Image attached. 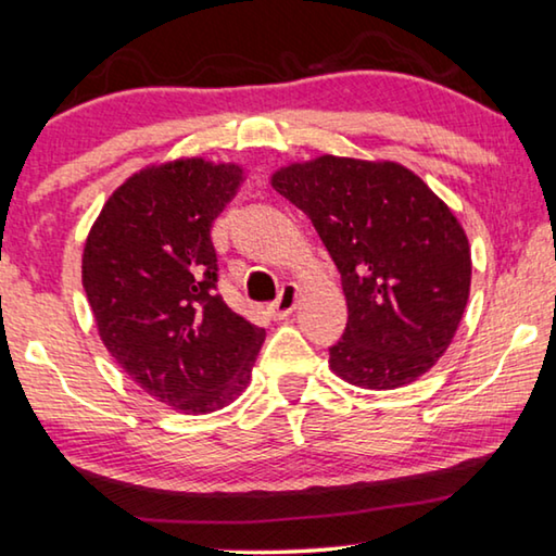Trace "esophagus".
<instances>
[{"mask_svg":"<svg viewBox=\"0 0 556 556\" xmlns=\"http://www.w3.org/2000/svg\"><path fill=\"white\" fill-rule=\"evenodd\" d=\"M295 301H298V286L288 283V286L280 288V295H278V301L268 307L270 318H273V320H283V318H288V315L293 313Z\"/></svg>","mask_w":556,"mask_h":556,"instance_id":"obj_1","label":"esophagus"}]
</instances>
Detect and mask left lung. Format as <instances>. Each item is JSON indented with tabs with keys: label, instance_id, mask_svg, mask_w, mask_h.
Returning a JSON list of instances; mask_svg holds the SVG:
<instances>
[{
	"label": "left lung",
	"instance_id": "left-lung-1",
	"mask_svg": "<svg viewBox=\"0 0 556 556\" xmlns=\"http://www.w3.org/2000/svg\"><path fill=\"white\" fill-rule=\"evenodd\" d=\"M338 266L348 301L330 367L353 386L392 390L438 363L463 320L472 261L463 226L400 164L320 156L273 176Z\"/></svg>",
	"mask_w": 556,
	"mask_h": 556
}]
</instances>
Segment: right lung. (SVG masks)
I'll return each instance as SVG.
<instances>
[{
  "mask_svg": "<svg viewBox=\"0 0 556 556\" xmlns=\"http://www.w3.org/2000/svg\"><path fill=\"white\" fill-rule=\"evenodd\" d=\"M238 186L241 168L203 159L147 168L111 193L84 245V290L111 357L186 415L233 403L266 340L218 295L211 226Z\"/></svg>",
  "mask_w": 556,
  "mask_h": 556,
  "instance_id": "right-lung-1",
  "label": "right lung"
}]
</instances>
